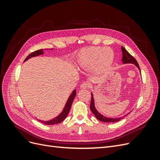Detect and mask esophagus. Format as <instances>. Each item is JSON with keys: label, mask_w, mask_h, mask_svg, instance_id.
Returning <instances> with one entry per match:
<instances>
[{"label": "esophagus", "mask_w": 160, "mask_h": 160, "mask_svg": "<svg viewBox=\"0 0 160 160\" xmlns=\"http://www.w3.org/2000/svg\"><path fill=\"white\" fill-rule=\"evenodd\" d=\"M90 87V84L88 83V82H83V83H81V89H88Z\"/></svg>", "instance_id": "esophagus-1"}]
</instances>
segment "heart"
I'll list each match as a JSON object with an SVG mask.
<instances>
[{"label":"heart","mask_w":160,"mask_h":160,"mask_svg":"<svg viewBox=\"0 0 160 160\" xmlns=\"http://www.w3.org/2000/svg\"><path fill=\"white\" fill-rule=\"evenodd\" d=\"M113 62V51L103 47L84 48L78 52L75 60L78 68L85 71L93 68V72L97 75L108 73Z\"/></svg>","instance_id":"obj_1"}]
</instances>
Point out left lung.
Listing matches in <instances>:
<instances>
[{
    "label": "left lung",
    "mask_w": 160,
    "mask_h": 160,
    "mask_svg": "<svg viewBox=\"0 0 160 160\" xmlns=\"http://www.w3.org/2000/svg\"><path fill=\"white\" fill-rule=\"evenodd\" d=\"M122 62L123 64H126V63H132L134 64L135 66H136L138 69L139 70L140 72H141V71H140V68L139 67L138 62L137 61L135 60V58L131 55L128 52V51L125 49L123 47H122ZM90 109L91 111H92V113L94 114V115L96 117V118L98 120L101 121L102 122H106V123H111V122H119V120L123 118V117L126 116L128 115L129 113H128L127 115H125L122 118H108L105 117V116L101 115L100 113H99V111L96 109L95 107V101H94V98H93V95L91 93V104H90Z\"/></svg>",
    "instance_id": "1"
}]
</instances>
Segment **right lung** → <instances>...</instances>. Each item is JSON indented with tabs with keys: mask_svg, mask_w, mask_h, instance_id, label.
I'll return each instance as SVG.
<instances>
[{
	"mask_svg": "<svg viewBox=\"0 0 160 160\" xmlns=\"http://www.w3.org/2000/svg\"><path fill=\"white\" fill-rule=\"evenodd\" d=\"M52 49H51V50H52ZM42 54H44V51H43L42 49H40V50H38V51H34V52H31L30 55H28L27 56V57L25 59V61H24V62H25L26 61L31 59V58H32V57H37V56L41 55H42ZM75 96H76V90L74 89L73 91H72L71 94L69 95L68 99H67L66 104L65 105L63 109H62V112L59 115H57V117H55V118H53V119H52L51 120H49V121H42V120H41V119H37V120L38 121V122H41L43 124L49 125L60 123L61 122H62V121H63L66 118L67 115H68L69 111L71 109V108L72 101H73V99L75 98Z\"/></svg>",
	"mask_w": 160,
	"mask_h": 160,
	"instance_id": "add662e5",
	"label": "right lung"
}]
</instances>
